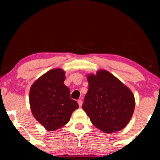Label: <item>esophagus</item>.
<instances>
[{"label": "esophagus", "instance_id": "34e87169", "mask_svg": "<svg viewBox=\"0 0 160 160\" xmlns=\"http://www.w3.org/2000/svg\"><path fill=\"white\" fill-rule=\"evenodd\" d=\"M82 100H78V106H79V107H81L82 106Z\"/></svg>", "mask_w": 160, "mask_h": 160}]
</instances>
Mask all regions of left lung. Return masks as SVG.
<instances>
[{"label": "left lung", "instance_id": "8db88e82", "mask_svg": "<svg viewBox=\"0 0 160 160\" xmlns=\"http://www.w3.org/2000/svg\"><path fill=\"white\" fill-rule=\"evenodd\" d=\"M89 89L82 108L96 128L107 133L125 128L135 109L134 95L111 73L100 70L87 76Z\"/></svg>", "mask_w": 160, "mask_h": 160}]
</instances>
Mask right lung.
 Here are the masks:
<instances>
[{
  "mask_svg": "<svg viewBox=\"0 0 160 160\" xmlns=\"http://www.w3.org/2000/svg\"><path fill=\"white\" fill-rule=\"evenodd\" d=\"M65 71L52 69L38 78L30 87V106L32 115L49 131L56 130L69 122L78 108L64 84Z\"/></svg>",
  "mask_w": 160,
  "mask_h": 160,
  "instance_id": "1",
  "label": "right lung"
}]
</instances>
